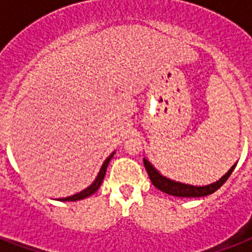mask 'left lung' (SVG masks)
<instances>
[{
    "label": "left lung",
    "instance_id": "left-lung-1",
    "mask_svg": "<svg viewBox=\"0 0 252 252\" xmlns=\"http://www.w3.org/2000/svg\"><path fill=\"white\" fill-rule=\"evenodd\" d=\"M144 165H145L146 171L149 174V178L153 186L158 188L159 191L165 192V193H168L171 196H178V197H203V196L211 195V193L217 191L226 182L227 178L231 175V172L234 171L237 163L231 166L230 170L221 179H219L215 183L207 184V186H192V184H186L182 183V182L170 179L167 176L162 175L161 172L158 171L157 168L154 167L146 158H144Z\"/></svg>",
    "mask_w": 252,
    "mask_h": 252
}]
</instances>
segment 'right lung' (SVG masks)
I'll use <instances>...</instances> for the list:
<instances>
[{
  "instance_id": "obj_1",
  "label": "right lung",
  "mask_w": 252,
  "mask_h": 252,
  "mask_svg": "<svg viewBox=\"0 0 252 252\" xmlns=\"http://www.w3.org/2000/svg\"><path fill=\"white\" fill-rule=\"evenodd\" d=\"M114 154H115V152L114 153H111L106 161L103 162V165H102V167H100V170H99L98 175H96L95 180L90 184V186H89V187L85 188L84 191H81V192H78V193H76V195H72V196H68V197L59 199V201H77V200L86 199V197H89V196L93 195L94 192L98 191L99 187H100V184H102L103 179H104V175H106L107 166H108V163H110L111 158L114 157Z\"/></svg>"
}]
</instances>
